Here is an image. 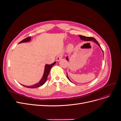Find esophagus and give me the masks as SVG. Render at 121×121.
I'll return each mask as SVG.
<instances>
[{"label":"esophagus","mask_w":121,"mask_h":121,"mask_svg":"<svg viewBox=\"0 0 121 121\" xmlns=\"http://www.w3.org/2000/svg\"><path fill=\"white\" fill-rule=\"evenodd\" d=\"M62 57H63V56H62L61 54L58 55V56H57V57H56V61H59L61 59V58H62Z\"/></svg>","instance_id":"obj_1"}]
</instances>
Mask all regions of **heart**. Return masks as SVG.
I'll return each mask as SVG.
<instances>
[{
  "label": "heart",
  "mask_w": 121,
  "mask_h": 121,
  "mask_svg": "<svg viewBox=\"0 0 121 121\" xmlns=\"http://www.w3.org/2000/svg\"><path fill=\"white\" fill-rule=\"evenodd\" d=\"M74 48V45L73 43H69L68 45V50L69 52H71Z\"/></svg>",
  "instance_id": "heart-1"
}]
</instances>
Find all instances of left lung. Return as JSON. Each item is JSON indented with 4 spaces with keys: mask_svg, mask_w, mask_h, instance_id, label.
Returning a JSON list of instances; mask_svg holds the SVG:
<instances>
[{
    "mask_svg": "<svg viewBox=\"0 0 121 121\" xmlns=\"http://www.w3.org/2000/svg\"><path fill=\"white\" fill-rule=\"evenodd\" d=\"M79 37H80V39L81 40H83V41H93V42H94V43H95L96 44L99 46V47H100V48H101V49L102 50V53H103V55H104V52H103V50H102V49H101V47H100V45H99V43L97 42V40L95 39V38H93V37H86V36H82V35H79ZM66 60H68V61H69V57L68 56H67L66 57ZM67 78H68V79H69V80L70 82H72L71 81V80L69 79V77H68V74L67 73Z\"/></svg>",
    "mask_w": 121,
    "mask_h": 121,
    "instance_id": "8db88e82",
    "label": "left lung"
}]
</instances>
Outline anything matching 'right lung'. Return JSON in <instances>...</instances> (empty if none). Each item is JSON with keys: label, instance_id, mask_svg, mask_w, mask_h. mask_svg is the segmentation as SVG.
I'll return each instance as SVG.
<instances>
[{"label": "right lung", "instance_id": "add662e5", "mask_svg": "<svg viewBox=\"0 0 121 121\" xmlns=\"http://www.w3.org/2000/svg\"><path fill=\"white\" fill-rule=\"evenodd\" d=\"M31 37H28L24 39V40H23L22 41H21L19 43L30 42L31 41ZM56 64V62H54L53 64H51V65H45V67H44V72L43 75L42 76L41 79L40 80V81L38 83L34 84V85H33L30 86H25V85H22V84H21V85L26 87L30 88H37V87H39L40 86H41L46 82V80L47 79V77H48V75L50 72L51 68H52L53 67V65H54Z\"/></svg>", "mask_w": 121, "mask_h": 121}]
</instances>
